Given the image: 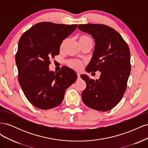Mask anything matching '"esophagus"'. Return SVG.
<instances>
[{
	"label": "esophagus",
	"mask_w": 148,
	"mask_h": 148,
	"mask_svg": "<svg viewBox=\"0 0 148 148\" xmlns=\"http://www.w3.org/2000/svg\"><path fill=\"white\" fill-rule=\"evenodd\" d=\"M77 77H78V78H80V73H77Z\"/></svg>",
	"instance_id": "1"
}]
</instances>
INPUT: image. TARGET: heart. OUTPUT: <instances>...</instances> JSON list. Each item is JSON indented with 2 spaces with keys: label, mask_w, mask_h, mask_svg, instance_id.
Returning a JSON list of instances; mask_svg holds the SVG:
<instances>
[{
  "label": "heart",
  "mask_w": 148,
  "mask_h": 148,
  "mask_svg": "<svg viewBox=\"0 0 148 148\" xmlns=\"http://www.w3.org/2000/svg\"><path fill=\"white\" fill-rule=\"evenodd\" d=\"M89 40H91L90 38H89L87 36L85 35H82L80 36L78 38V41L79 42H83V41H89ZM66 41V40H64V41L62 42L61 45H60V49H62L63 47L64 44ZM68 65L75 70H79L82 69L83 64L82 61L78 60H76V59H72V60H70L69 61H68L67 62Z\"/></svg>",
  "instance_id": "heart-1"
}]
</instances>
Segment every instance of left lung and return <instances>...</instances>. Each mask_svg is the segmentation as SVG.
<instances>
[{"instance_id": "left-lung-1", "label": "left lung", "mask_w": 148, "mask_h": 148, "mask_svg": "<svg viewBox=\"0 0 148 148\" xmlns=\"http://www.w3.org/2000/svg\"><path fill=\"white\" fill-rule=\"evenodd\" d=\"M78 28L95 39L92 57L86 71L101 72L96 80L81 75L86 83L82 95L83 102L92 109L109 110L120 102L127 89L131 71L130 49L121 35L110 26L89 23L79 25Z\"/></svg>"}]
</instances>
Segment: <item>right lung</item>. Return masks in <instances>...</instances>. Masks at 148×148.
I'll list each match as a JSON object with an SVG mask.
<instances>
[{
  "instance_id": "right-lung-1",
  "label": "right lung",
  "mask_w": 148,
  "mask_h": 148,
  "mask_svg": "<svg viewBox=\"0 0 148 148\" xmlns=\"http://www.w3.org/2000/svg\"><path fill=\"white\" fill-rule=\"evenodd\" d=\"M77 26L41 22L19 40L15 57L18 82L27 99L38 109L59 106L66 89L77 79L75 71L68 66H64L57 73L49 70L50 59L59 54L62 42Z\"/></svg>"
}]
</instances>
